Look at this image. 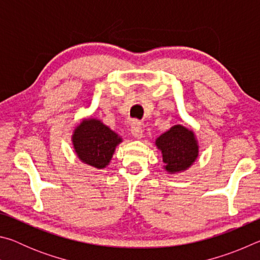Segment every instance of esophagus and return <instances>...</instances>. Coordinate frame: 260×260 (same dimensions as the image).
<instances>
[{"label": "esophagus", "instance_id": "1", "mask_svg": "<svg viewBox=\"0 0 260 260\" xmlns=\"http://www.w3.org/2000/svg\"><path fill=\"white\" fill-rule=\"evenodd\" d=\"M131 133L133 135V138L135 139H142L143 136V129H142V125L141 122H139L138 120H133L131 124Z\"/></svg>", "mask_w": 260, "mask_h": 260}]
</instances>
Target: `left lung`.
<instances>
[{
  "label": "left lung",
  "instance_id": "left-lung-1",
  "mask_svg": "<svg viewBox=\"0 0 260 260\" xmlns=\"http://www.w3.org/2000/svg\"><path fill=\"white\" fill-rule=\"evenodd\" d=\"M161 151L164 169L170 174L188 170L199 157V142L195 133L182 125H174L156 140Z\"/></svg>",
  "mask_w": 260,
  "mask_h": 260
}]
</instances>
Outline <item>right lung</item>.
Returning a JSON list of instances; mask_svg holds the SVG:
<instances>
[{
    "label": "right lung",
    "instance_id": "right-lung-1",
    "mask_svg": "<svg viewBox=\"0 0 260 260\" xmlns=\"http://www.w3.org/2000/svg\"><path fill=\"white\" fill-rule=\"evenodd\" d=\"M74 152L83 164L103 170L109 165L122 139L96 118L82 119L73 131Z\"/></svg>",
    "mask_w": 260,
    "mask_h": 260
}]
</instances>
